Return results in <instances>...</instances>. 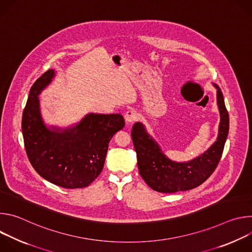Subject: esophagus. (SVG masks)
Instances as JSON below:
<instances>
[{
	"label": "esophagus",
	"mask_w": 252,
	"mask_h": 252,
	"mask_svg": "<svg viewBox=\"0 0 252 252\" xmlns=\"http://www.w3.org/2000/svg\"><path fill=\"white\" fill-rule=\"evenodd\" d=\"M136 119H137V116H136V112L135 111L129 110L125 115V121H126V124H130V123L134 122Z\"/></svg>",
	"instance_id": "obj_1"
}]
</instances>
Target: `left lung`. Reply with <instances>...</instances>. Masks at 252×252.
<instances>
[{
	"mask_svg": "<svg viewBox=\"0 0 252 252\" xmlns=\"http://www.w3.org/2000/svg\"><path fill=\"white\" fill-rule=\"evenodd\" d=\"M213 86L217 89L220 115L218 138L208 150L189 161L177 162L169 159L147 131L145 126L141 123L133 125L131 137L136 152L138 170L143 181L154 190L173 193L192 189L203 184L217 168L228 134L229 117L220 87L215 84Z\"/></svg>",
	"mask_w": 252,
	"mask_h": 252,
	"instance_id": "8db88e82",
	"label": "left lung"
}]
</instances>
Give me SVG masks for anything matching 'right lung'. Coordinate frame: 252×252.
<instances>
[{
    "mask_svg": "<svg viewBox=\"0 0 252 252\" xmlns=\"http://www.w3.org/2000/svg\"><path fill=\"white\" fill-rule=\"evenodd\" d=\"M55 76V69H49L31 88L22 120L26 152L34 170L48 182L70 189L86 188L101 172L110 140L124 128L125 120L120 114L92 113L64 128L48 126L39 94Z\"/></svg>",
    "mask_w": 252,
    "mask_h": 252,
    "instance_id": "right-lung-1",
    "label": "right lung"
}]
</instances>
